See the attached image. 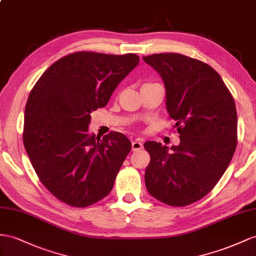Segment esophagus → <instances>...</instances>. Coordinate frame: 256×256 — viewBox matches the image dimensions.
Returning a JSON list of instances; mask_svg holds the SVG:
<instances>
[{
	"label": "esophagus",
	"instance_id": "34e87169",
	"mask_svg": "<svg viewBox=\"0 0 256 256\" xmlns=\"http://www.w3.org/2000/svg\"><path fill=\"white\" fill-rule=\"evenodd\" d=\"M140 149H142V144L140 142L135 140V142H132V150H133V152H138V150H140Z\"/></svg>",
	"mask_w": 256,
	"mask_h": 256
}]
</instances>
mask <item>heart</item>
<instances>
[{
  "label": "heart",
  "instance_id": "1",
  "mask_svg": "<svg viewBox=\"0 0 256 256\" xmlns=\"http://www.w3.org/2000/svg\"><path fill=\"white\" fill-rule=\"evenodd\" d=\"M145 84H152V83H145Z\"/></svg>",
  "mask_w": 256,
  "mask_h": 256
}]
</instances>
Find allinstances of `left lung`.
I'll use <instances>...</instances> for the list:
<instances>
[{
  "mask_svg": "<svg viewBox=\"0 0 256 256\" xmlns=\"http://www.w3.org/2000/svg\"><path fill=\"white\" fill-rule=\"evenodd\" d=\"M159 72L166 90V109L180 142H147L150 154L145 182L154 198L171 206L202 199L225 173L237 147L234 97L211 66L176 53L142 57Z\"/></svg>",
  "mask_w": 256,
  "mask_h": 256,
  "instance_id": "1",
  "label": "left lung"
}]
</instances>
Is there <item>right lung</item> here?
<instances>
[{"label": "right lung", "mask_w": 256, "mask_h": 256, "mask_svg": "<svg viewBox=\"0 0 256 256\" xmlns=\"http://www.w3.org/2000/svg\"><path fill=\"white\" fill-rule=\"evenodd\" d=\"M138 62L136 54L76 52L55 62L31 90L24 145L38 180L66 204L88 206L112 189L132 145L119 132L90 135V112L106 106Z\"/></svg>", "instance_id": "right-lung-1"}]
</instances>
